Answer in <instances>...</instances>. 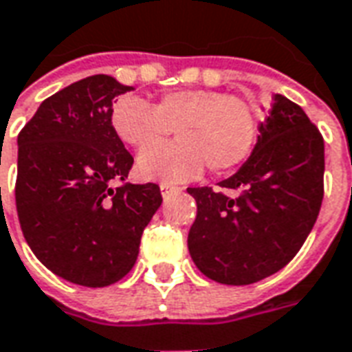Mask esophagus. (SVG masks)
<instances>
[{
  "label": "esophagus",
  "instance_id": "34e87169",
  "mask_svg": "<svg viewBox=\"0 0 352 352\" xmlns=\"http://www.w3.org/2000/svg\"><path fill=\"white\" fill-rule=\"evenodd\" d=\"M174 191H180V188L176 186H170V184H161V195L166 197L168 193H174Z\"/></svg>",
  "mask_w": 352,
  "mask_h": 352
}]
</instances>
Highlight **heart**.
Returning a JSON list of instances; mask_svg holds the SVG:
<instances>
[{
	"mask_svg": "<svg viewBox=\"0 0 352 352\" xmlns=\"http://www.w3.org/2000/svg\"><path fill=\"white\" fill-rule=\"evenodd\" d=\"M117 138L142 151L136 172L144 180L186 182L208 166L226 174L250 157L258 140V117L250 104L210 89L163 94L151 106L138 96H121L111 106ZM178 142L157 146L171 131Z\"/></svg>",
	"mask_w": 352,
	"mask_h": 352,
	"instance_id": "heart-1",
	"label": "heart"
}]
</instances>
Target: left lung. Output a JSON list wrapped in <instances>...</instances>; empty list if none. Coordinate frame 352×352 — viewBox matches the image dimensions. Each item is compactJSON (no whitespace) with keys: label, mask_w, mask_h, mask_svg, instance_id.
I'll list each match as a JSON object with an SVG mask.
<instances>
[{"label":"left lung","mask_w":352,"mask_h":352,"mask_svg":"<svg viewBox=\"0 0 352 352\" xmlns=\"http://www.w3.org/2000/svg\"><path fill=\"white\" fill-rule=\"evenodd\" d=\"M258 140L220 182L235 195L189 188L197 218L188 248L197 269L231 286L258 283L288 263L315 226L324 195V142L305 111L275 94Z\"/></svg>","instance_id":"1"}]
</instances>
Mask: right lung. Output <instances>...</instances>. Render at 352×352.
Returning <instances> with one entry per match:
<instances>
[{"mask_svg":"<svg viewBox=\"0 0 352 352\" xmlns=\"http://www.w3.org/2000/svg\"><path fill=\"white\" fill-rule=\"evenodd\" d=\"M129 91L111 76L85 77L41 102L19 134L24 239L45 267L79 286L121 280L163 203L155 184L111 186L134 163L111 126V100Z\"/></svg>","mask_w":352,"mask_h":352,"instance_id":"right-lung-1","label":"right lung"}]
</instances>
